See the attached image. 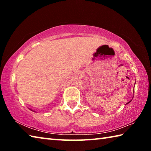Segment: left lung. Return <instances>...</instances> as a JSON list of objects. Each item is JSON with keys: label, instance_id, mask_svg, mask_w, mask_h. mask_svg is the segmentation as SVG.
<instances>
[{"label": "left lung", "instance_id": "8db88e82", "mask_svg": "<svg viewBox=\"0 0 151 151\" xmlns=\"http://www.w3.org/2000/svg\"><path fill=\"white\" fill-rule=\"evenodd\" d=\"M129 103H130V102H129Z\"/></svg>", "mask_w": 151, "mask_h": 151}]
</instances>
